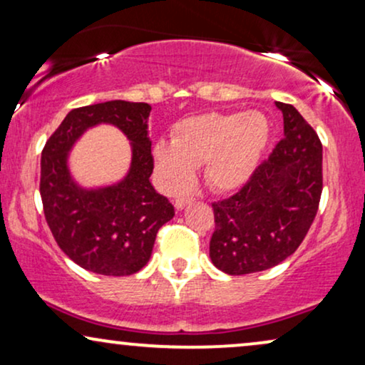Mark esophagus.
Returning a JSON list of instances; mask_svg holds the SVG:
<instances>
[{
    "label": "esophagus",
    "instance_id": "1",
    "mask_svg": "<svg viewBox=\"0 0 365 365\" xmlns=\"http://www.w3.org/2000/svg\"><path fill=\"white\" fill-rule=\"evenodd\" d=\"M189 202H192V197H178L174 206H176V209H182L184 206H187Z\"/></svg>",
    "mask_w": 365,
    "mask_h": 365
}]
</instances>
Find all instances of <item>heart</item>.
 Masks as SVG:
<instances>
[{"instance_id":"1","label":"heart","mask_w":365,"mask_h":365,"mask_svg":"<svg viewBox=\"0 0 365 365\" xmlns=\"http://www.w3.org/2000/svg\"><path fill=\"white\" fill-rule=\"evenodd\" d=\"M267 139L269 123L257 111L199 114L174 124L171 146L156 144L154 164L169 192L191 187L201 164L209 186L234 191L256 171Z\"/></svg>"}]
</instances>
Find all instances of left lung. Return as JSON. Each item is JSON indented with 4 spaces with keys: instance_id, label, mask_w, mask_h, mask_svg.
<instances>
[{
    "instance_id": "8db88e82",
    "label": "left lung",
    "mask_w": 365,
    "mask_h": 365,
    "mask_svg": "<svg viewBox=\"0 0 365 365\" xmlns=\"http://www.w3.org/2000/svg\"><path fill=\"white\" fill-rule=\"evenodd\" d=\"M276 106L284 138L234 196L212 202L209 256L231 276L266 271L296 252L321 201V139L292 104Z\"/></svg>"
}]
</instances>
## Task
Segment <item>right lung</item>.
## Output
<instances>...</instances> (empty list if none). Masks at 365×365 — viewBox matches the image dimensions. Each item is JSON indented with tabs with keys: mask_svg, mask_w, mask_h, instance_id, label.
<instances>
[{
	"mask_svg": "<svg viewBox=\"0 0 365 365\" xmlns=\"http://www.w3.org/2000/svg\"><path fill=\"white\" fill-rule=\"evenodd\" d=\"M148 103L106 101L73 109L44 144L39 192L54 241L86 271L131 276L151 257L159 227L174 216L153 187L154 159L148 136ZM113 123L132 141V168L113 187L84 190L73 182L67 153L86 128Z\"/></svg>",
	"mask_w": 365,
	"mask_h": 365,
	"instance_id": "add662e5",
	"label": "right lung"
}]
</instances>
